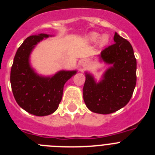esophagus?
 Instances as JSON below:
<instances>
[{"label":"esophagus","mask_w":155,"mask_h":155,"mask_svg":"<svg viewBox=\"0 0 155 155\" xmlns=\"http://www.w3.org/2000/svg\"><path fill=\"white\" fill-rule=\"evenodd\" d=\"M81 64L82 67H85L87 65V61L86 60H82L81 62Z\"/></svg>","instance_id":"obj_1"}]
</instances>
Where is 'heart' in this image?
<instances>
[{
    "mask_svg": "<svg viewBox=\"0 0 155 155\" xmlns=\"http://www.w3.org/2000/svg\"><path fill=\"white\" fill-rule=\"evenodd\" d=\"M87 39L89 42H94L98 40V44L99 46H103L105 44H107L109 42V36L107 35H102V36L99 37V34L97 32H91V34L88 35Z\"/></svg>",
    "mask_w": 155,
    "mask_h": 155,
    "instance_id": "obj_1",
    "label": "heart"
}]
</instances>
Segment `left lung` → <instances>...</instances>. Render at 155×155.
Returning <instances> with one entry per match:
<instances>
[{"label": "left lung", "instance_id": "obj_1", "mask_svg": "<svg viewBox=\"0 0 155 155\" xmlns=\"http://www.w3.org/2000/svg\"><path fill=\"white\" fill-rule=\"evenodd\" d=\"M113 45L105 48L101 57L112 67L98 84L86 74L84 101L94 113L109 114L124 107L130 100L137 83V60L129 41L115 33Z\"/></svg>", "mask_w": 155, "mask_h": 155}]
</instances>
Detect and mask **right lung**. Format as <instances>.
<instances>
[{
    "label": "right lung",
    "instance_id": "right-lung-1",
    "mask_svg": "<svg viewBox=\"0 0 155 155\" xmlns=\"http://www.w3.org/2000/svg\"><path fill=\"white\" fill-rule=\"evenodd\" d=\"M46 34L30 35L19 46L11 70V85L16 102L28 113L38 116L54 113L61 102L64 86L76 71H60L52 78L39 77L28 64L31 50Z\"/></svg>",
    "mask_w": 155,
    "mask_h": 155
}]
</instances>
